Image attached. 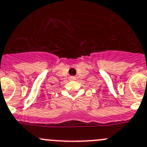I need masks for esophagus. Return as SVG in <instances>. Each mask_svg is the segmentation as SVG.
<instances>
[{"mask_svg": "<svg viewBox=\"0 0 147 147\" xmlns=\"http://www.w3.org/2000/svg\"><path fill=\"white\" fill-rule=\"evenodd\" d=\"M75 78L73 77V76H72V77H70V79H71V80H75Z\"/></svg>", "mask_w": 147, "mask_h": 147, "instance_id": "obj_1", "label": "esophagus"}]
</instances>
